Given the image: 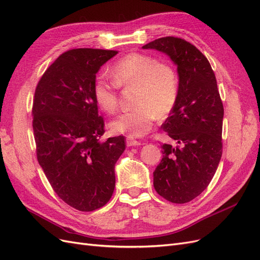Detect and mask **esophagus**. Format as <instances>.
Wrapping results in <instances>:
<instances>
[{"label":"esophagus","mask_w":260,"mask_h":260,"mask_svg":"<svg viewBox=\"0 0 260 260\" xmlns=\"http://www.w3.org/2000/svg\"><path fill=\"white\" fill-rule=\"evenodd\" d=\"M125 143H127V146H138V145H141L140 141L135 140L133 138H127V140H125Z\"/></svg>","instance_id":"1"}]
</instances>
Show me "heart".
<instances>
[{
  "label": "heart",
  "instance_id": "1",
  "mask_svg": "<svg viewBox=\"0 0 260 260\" xmlns=\"http://www.w3.org/2000/svg\"><path fill=\"white\" fill-rule=\"evenodd\" d=\"M113 80L103 75L95 78L93 96L106 114L118 108V88H131L136 107L118 116L109 124L117 135L143 137L151 131L157 117L168 116L175 108L180 92L177 70L168 62L151 55L131 53L117 60L111 68Z\"/></svg>",
  "mask_w": 260,
  "mask_h": 260
}]
</instances>
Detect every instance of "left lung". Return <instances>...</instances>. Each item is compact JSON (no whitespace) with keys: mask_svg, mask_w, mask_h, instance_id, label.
Masks as SVG:
<instances>
[{"mask_svg":"<svg viewBox=\"0 0 260 260\" xmlns=\"http://www.w3.org/2000/svg\"><path fill=\"white\" fill-rule=\"evenodd\" d=\"M166 53L178 66L177 104L161 125L177 142L162 144L154 187L171 203L191 202L210 183L222 155L223 105L208 59L184 39L165 37L143 46Z\"/></svg>","mask_w":260,"mask_h":260,"instance_id":"1","label":"left lung"}]
</instances>
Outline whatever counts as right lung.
<instances>
[{"label":"right lung","instance_id":"right-lung-1","mask_svg":"<svg viewBox=\"0 0 260 260\" xmlns=\"http://www.w3.org/2000/svg\"><path fill=\"white\" fill-rule=\"evenodd\" d=\"M113 50L73 49L55 60L39 80L32 104L37 158L49 182L69 206L80 211L103 207L115 188V164L123 153L124 137L100 139L93 83Z\"/></svg>","mask_w":260,"mask_h":260}]
</instances>
